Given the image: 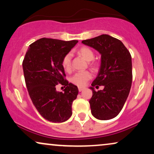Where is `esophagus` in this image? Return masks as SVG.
Here are the masks:
<instances>
[{"label":"esophagus","instance_id":"obj_1","mask_svg":"<svg viewBox=\"0 0 154 154\" xmlns=\"http://www.w3.org/2000/svg\"><path fill=\"white\" fill-rule=\"evenodd\" d=\"M84 89H85V88H84V87H78L79 91H82V90H84Z\"/></svg>","mask_w":154,"mask_h":154}]
</instances>
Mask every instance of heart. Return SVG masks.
<instances>
[{
  "label": "heart",
  "instance_id": "1",
  "mask_svg": "<svg viewBox=\"0 0 154 154\" xmlns=\"http://www.w3.org/2000/svg\"><path fill=\"white\" fill-rule=\"evenodd\" d=\"M77 53L87 61H91L92 60H94V56H95L94 51L87 46L81 47V48L77 51ZM71 59L72 54L70 53H67V54L63 57L62 60V65L63 68H64L66 71L70 70ZM91 65L94 67L96 66L95 63H91ZM91 78V73L89 71H82L75 73V75L71 77V82L72 83L74 84V85L81 87L85 86L87 82Z\"/></svg>",
  "mask_w": 154,
  "mask_h": 154
}]
</instances>
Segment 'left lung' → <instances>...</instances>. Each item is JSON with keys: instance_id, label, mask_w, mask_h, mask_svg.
<instances>
[{"instance_id": "obj_1", "label": "left lung", "mask_w": 154, "mask_h": 154, "mask_svg": "<svg viewBox=\"0 0 154 154\" xmlns=\"http://www.w3.org/2000/svg\"><path fill=\"white\" fill-rule=\"evenodd\" d=\"M101 55V67L91 84L92 97L89 100L91 114L98 120L114 118L123 108L132 82V57L121 41L108 34L82 41ZM103 85L96 92L93 87Z\"/></svg>"}]
</instances>
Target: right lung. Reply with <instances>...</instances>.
<instances>
[{"label": "right lung", "instance_id": "add662e5", "mask_svg": "<svg viewBox=\"0 0 154 154\" xmlns=\"http://www.w3.org/2000/svg\"><path fill=\"white\" fill-rule=\"evenodd\" d=\"M78 42L42 38L29 45L22 62L29 94L36 110L46 120L63 122L70 118L72 105L78 88L65 79L62 60ZM58 83L66 86L56 91Z\"/></svg>", "mask_w": 154, "mask_h": 154}]
</instances>
